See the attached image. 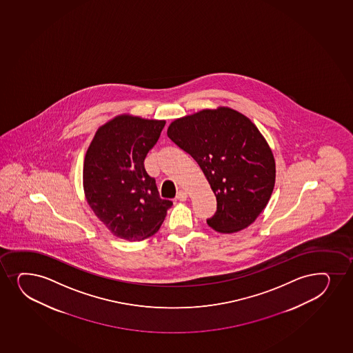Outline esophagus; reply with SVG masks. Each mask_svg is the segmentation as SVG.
Returning a JSON list of instances; mask_svg holds the SVG:
<instances>
[{
	"label": "esophagus",
	"mask_w": 353,
	"mask_h": 353,
	"mask_svg": "<svg viewBox=\"0 0 353 353\" xmlns=\"http://www.w3.org/2000/svg\"><path fill=\"white\" fill-rule=\"evenodd\" d=\"M187 198H188V193H187L186 191H183V190H180V191L176 193V199L181 200V201H185Z\"/></svg>",
	"instance_id": "esophagus-1"
}]
</instances>
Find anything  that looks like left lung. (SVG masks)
<instances>
[{
    "instance_id": "obj_1",
    "label": "left lung",
    "mask_w": 353,
    "mask_h": 353,
    "mask_svg": "<svg viewBox=\"0 0 353 353\" xmlns=\"http://www.w3.org/2000/svg\"><path fill=\"white\" fill-rule=\"evenodd\" d=\"M167 135L198 162L211 185L216 212L207 223L219 233H235L254 223L276 183L274 157L256 125L218 107L176 119Z\"/></svg>"
}]
</instances>
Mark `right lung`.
Here are the masks:
<instances>
[{
    "mask_svg": "<svg viewBox=\"0 0 353 353\" xmlns=\"http://www.w3.org/2000/svg\"><path fill=\"white\" fill-rule=\"evenodd\" d=\"M165 123L121 114L97 130L85 153V200L120 239L141 241L155 234L173 205L160 198L155 179L143 165Z\"/></svg>",
    "mask_w": 353,
    "mask_h": 353,
    "instance_id": "add662e5",
    "label": "right lung"
}]
</instances>
